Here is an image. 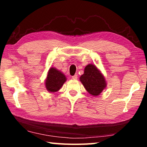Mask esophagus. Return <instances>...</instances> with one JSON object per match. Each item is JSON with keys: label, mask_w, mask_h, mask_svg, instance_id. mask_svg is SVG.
Here are the masks:
<instances>
[{"label": "esophagus", "mask_w": 147, "mask_h": 147, "mask_svg": "<svg viewBox=\"0 0 147 147\" xmlns=\"http://www.w3.org/2000/svg\"><path fill=\"white\" fill-rule=\"evenodd\" d=\"M72 78H73V80H76L77 78H78V75H77V74H74V76H72Z\"/></svg>", "instance_id": "esophagus-1"}]
</instances>
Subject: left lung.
Segmentation results:
<instances>
[{"instance_id":"1","label":"left lung","mask_w":147,"mask_h":147,"mask_svg":"<svg viewBox=\"0 0 147 147\" xmlns=\"http://www.w3.org/2000/svg\"><path fill=\"white\" fill-rule=\"evenodd\" d=\"M84 88L93 96H98L106 87L104 76L98 68L93 64H89L84 69V73L80 77Z\"/></svg>"}]
</instances>
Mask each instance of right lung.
Here are the masks:
<instances>
[{
    "mask_svg": "<svg viewBox=\"0 0 147 147\" xmlns=\"http://www.w3.org/2000/svg\"><path fill=\"white\" fill-rule=\"evenodd\" d=\"M67 78L64 74L54 67L49 70L45 80V87L50 93H54L59 91L65 82Z\"/></svg>",
    "mask_w": 147,
    "mask_h": 147,
    "instance_id": "right-lung-1",
    "label": "right lung"
}]
</instances>
